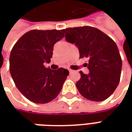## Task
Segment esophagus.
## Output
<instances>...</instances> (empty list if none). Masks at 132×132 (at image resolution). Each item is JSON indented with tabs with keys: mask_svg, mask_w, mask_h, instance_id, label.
<instances>
[{
	"mask_svg": "<svg viewBox=\"0 0 132 132\" xmlns=\"http://www.w3.org/2000/svg\"><path fill=\"white\" fill-rule=\"evenodd\" d=\"M69 73H72V72H73V70H71V69H69Z\"/></svg>",
	"mask_w": 132,
	"mask_h": 132,
	"instance_id": "obj_1",
	"label": "esophagus"
}]
</instances>
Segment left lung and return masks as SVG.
Returning <instances> with one entry per match:
<instances>
[{
    "label": "left lung",
    "instance_id": "obj_1",
    "mask_svg": "<svg viewBox=\"0 0 132 132\" xmlns=\"http://www.w3.org/2000/svg\"><path fill=\"white\" fill-rule=\"evenodd\" d=\"M67 42L75 44L80 58H87L88 74L80 71L76 86L83 97L92 101H103L115 90L120 80L122 59L117 46L109 36L90 26L62 30Z\"/></svg>",
    "mask_w": 132,
    "mask_h": 132
}]
</instances>
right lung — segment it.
Listing matches in <instances>:
<instances>
[{
  "label": "right lung",
  "instance_id": "obj_1",
  "mask_svg": "<svg viewBox=\"0 0 132 132\" xmlns=\"http://www.w3.org/2000/svg\"><path fill=\"white\" fill-rule=\"evenodd\" d=\"M64 37L62 30H33L20 38L11 50L10 72L16 87L31 102L44 104L57 97L69 76L67 69L52 70L54 45Z\"/></svg>",
  "mask_w": 132,
  "mask_h": 132
}]
</instances>
